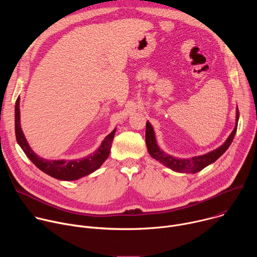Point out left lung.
Instances as JSON below:
<instances>
[{"instance_id": "left-lung-1", "label": "left lung", "mask_w": 257, "mask_h": 257, "mask_svg": "<svg viewBox=\"0 0 257 257\" xmlns=\"http://www.w3.org/2000/svg\"><path fill=\"white\" fill-rule=\"evenodd\" d=\"M238 119H239V112L237 108V114H236V125L226 142L217 148L216 150L203 155L199 157H193L191 159H178L175 157H172L165 152H163L156 141V135L155 131L153 129V126L150 122H146V131H145V141L146 146H148V151L150 155L160 163L164 164L169 169H172L173 171L179 172V173H192L195 174L201 170H203L208 165L214 163L219 157H221L231 145L235 133L237 131L238 126Z\"/></svg>"}]
</instances>
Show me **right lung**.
Masks as SVG:
<instances>
[{
    "mask_svg": "<svg viewBox=\"0 0 257 257\" xmlns=\"http://www.w3.org/2000/svg\"><path fill=\"white\" fill-rule=\"evenodd\" d=\"M19 100L20 98L18 97L15 104V134H16L17 142L20 145V148L23 150V152L25 153V155L29 158V160L44 173L59 180L73 181V180H77L81 177L87 176L92 172L96 171L102 165V163L107 159L109 155V151H111V146H112L116 129L104 138V140L102 141L97 151H95L93 154L83 159L70 160V161H65V160L50 161V160H45L43 158H40L38 155H35L32 152L22 132V129L20 126Z\"/></svg>",
    "mask_w": 257,
    "mask_h": 257,
    "instance_id": "obj_1",
    "label": "right lung"
}]
</instances>
